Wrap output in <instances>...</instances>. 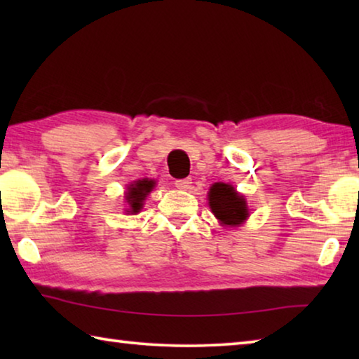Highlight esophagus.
Returning <instances> with one entry per match:
<instances>
[{"label":"esophagus","mask_w":359,"mask_h":359,"mask_svg":"<svg viewBox=\"0 0 359 359\" xmlns=\"http://www.w3.org/2000/svg\"><path fill=\"white\" fill-rule=\"evenodd\" d=\"M191 185V179H177L175 180V187L180 188V190H188Z\"/></svg>","instance_id":"1"}]
</instances>
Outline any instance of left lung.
I'll return each instance as SVG.
<instances>
[{
  "mask_svg": "<svg viewBox=\"0 0 359 359\" xmlns=\"http://www.w3.org/2000/svg\"><path fill=\"white\" fill-rule=\"evenodd\" d=\"M209 205L214 215L223 224H241L248 217V209L244 196L236 193L228 184H214L209 191Z\"/></svg>",
  "mask_w": 359,
  "mask_h": 359,
  "instance_id": "8db88e82",
  "label": "left lung"
}]
</instances>
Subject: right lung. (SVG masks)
<instances>
[{
  "label": "right lung",
  "instance_id": "right-lung-1",
  "mask_svg": "<svg viewBox=\"0 0 359 359\" xmlns=\"http://www.w3.org/2000/svg\"><path fill=\"white\" fill-rule=\"evenodd\" d=\"M154 180H149V179H142V180H137L136 184H133L128 188V193H126V201L130 204V210L133 214H137L139 210L142 209V201L145 199V196L151 191V188H154Z\"/></svg>",
  "mask_w": 359,
  "mask_h": 359
}]
</instances>
